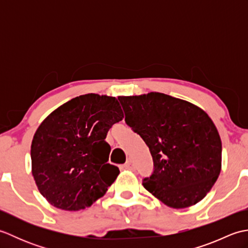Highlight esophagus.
Segmentation results:
<instances>
[{
  "instance_id": "esophagus-1",
  "label": "esophagus",
  "mask_w": 248,
  "mask_h": 248,
  "mask_svg": "<svg viewBox=\"0 0 248 248\" xmlns=\"http://www.w3.org/2000/svg\"><path fill=\"white\" fill-rule=\"evenodd\" d=\"M124 167L128 168V170H134L135 166H134V164H133V161L131 160V159H129L127 162H125Z\"/></svg>"
}]
</instances>
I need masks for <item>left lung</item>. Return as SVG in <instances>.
<instances>
[{"label":"left lung","mask_w":248,"mask_h":248,"mask_svg":"<svg viewBox=\"0 0 248 248\" xmlns=\"http://www.w3.org/2000/svg\"><path fill=\"white\" fill-rule=\"evenodd\" d=\"M124 121L148 146L154 170L144 187L168 207L200 202L217 180L222 141L202 108L165 93L118 97Z\"/></svg>","instance_id":"left-lung-1"}]
</instances>
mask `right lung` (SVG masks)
<instances>
[{
  "mask_svg": "<svg viewBox=\"0 0 248 248\" xmlns=\"http://www.w3.org/2000/svg\"><path fill=\"white\" fill-rule=\"evenodd\" d=\"M124 118L114 97L83 94L46 117L31 147V171L41 195L54 207L85 209L107 192L119 175L109 164L108 130Z\"/></svg>",
  "mask_w": 248,
  "mask_h": 248,
  "instance_id": "right-lung-1",
  "label": "right lung"
}]
</instances>
